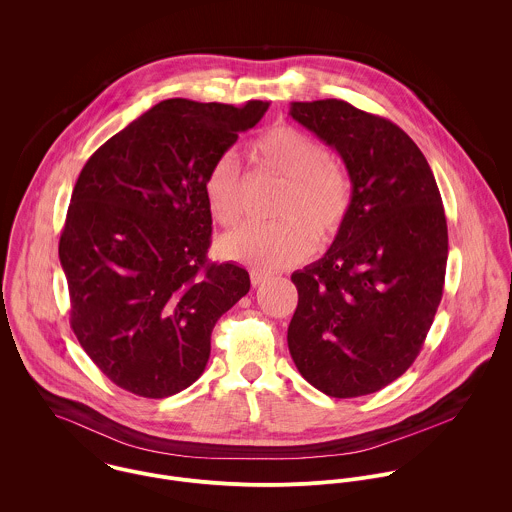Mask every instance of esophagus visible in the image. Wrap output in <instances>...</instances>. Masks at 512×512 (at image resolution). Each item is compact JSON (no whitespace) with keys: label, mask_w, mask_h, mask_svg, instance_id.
<instances>
[{"label":"esophagus","mask_w":512,"mask_h":512,"mask_svg":"<svg viewBox=\"0 0 512 512\" xmlns=\"http://www.w3.org/2000/svg\"><path fill=\"white\" fill-rule=\"evenodd\" d=\"M268 278H270V274H266V272H262V270H252V272H250V282H252L254 288L260 286V284H264Z\"/></svg>","instance_id":"1"}]
</instances>
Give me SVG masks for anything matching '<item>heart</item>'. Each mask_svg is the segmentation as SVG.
Returning <instances> with one entry per match:
<instances>
[{"label": "heart", "instance_id": "obj_1", "mask_svg": "<svg viewBox=\"0 0 512 512\" xmlns=\"http://www.w3.org/2000/svg\"><path fill=\"white\" fill-rule=\"evenodd\" d=\"M248 151L260 167L288 179L278 209L284 219L240 226L224 238V252L254 268L292 266L315 250L317 236L327 242L343 228L353 203L351 179L331 161L327 147L286 122L264 130L250 142ZM205 197L211 215L222 226H234L240 220L242 175L234 155H220L211 165Z\"/></svg>", "mask_w": 512, "mask_h": 512}]
</instances>
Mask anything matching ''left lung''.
I'll list each match as a JSON object with an SVG mask.
<instances>
[{"label": "left lung", "mask_w": 512, "mask_h": 512, "mask_svg": "<svg viewBox=\"0 0 512 512\" xmlns=\"http://www.w3.org/2000/svg\"><path fill=\"white\" fill-rule=\"evenodd\" d=\"M290 114L343 157L353 203L327 254L292 274L288 347L301 376L333 398L372 394L422 351L443 295L447 222L412 138L337 98Z\"/></svg>", "instance_id": "1"}]
</instances>
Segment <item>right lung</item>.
Returning a JSON list of instances; mask_svg holds the SVG:
<instances>
[{
  "label": "right lung",
  "mask_w": 512,
  "mask_h": 512,
  "mask_svg": "<svg viewBox=\"0 0 512 512\" xmlns=\"http://www.w3.org/2000/svg\"><path fill=\"white\" fill-rule=\"evenodd\" d=\"M268 106L169 98L82 167L59 258L74 335L116 386L144 398L191 386L220 315L250 290L244 268L207 258L205 177Z\"/></svg>",
  "instance_id": "obj_1"
}]
</instances>
